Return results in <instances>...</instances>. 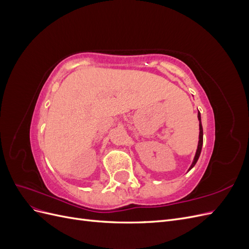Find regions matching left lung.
<instances>
[{
    "label": "left lung",
    "mask_w": 249,
    "mask_h": 249,
    "mask_svg": "<svg viewBox=\"0 0 249 249\" xmlns=\"http://www.w3.org/2000/svg\"><path fill=\"white\" fill-rule=\"evenodd\" d=\"M197 117H198V120H199V140H198V145H197V149H196V154H195V157H194L193 162H192V164H191V166H190L189 170H190V169H192V168L194 167V165L196 164V162H197V160H198V158H199V156H200V153H201V147H202V141H203L202 137H203V132H202L201 118H200V113H199V111H198Z\"/></svg>",
    "instance_id": "8db88e82"
}]
</instances>
